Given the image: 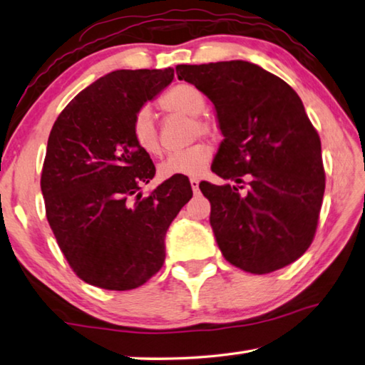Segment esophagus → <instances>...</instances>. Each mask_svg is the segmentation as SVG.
Segmentation results:
<instances>
[{"instance_id": "esophagus-1", "label": "esophagus", "mask_w": 365, "mask_h": 365, "mask_svg": "<svg viewBox=\"0 0 365 365\" xmlns=\"http://www.w3.org/2000/svg\"><path fill=\"white\" fill-rule=\"evenodd\" d=\"M190 185H191V190H193V193H197V191H200V180H197V178H190Z\"/></svg>"}]
</instances>
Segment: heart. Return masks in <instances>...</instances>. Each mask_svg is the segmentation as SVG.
<instances>
[{"mask_svg": "<svg viewBox=\"0 0 365 365\" xmlns=\"http://www.w3.org/2000/svg\"><path fill=\"white\" fill-rule=\"evenodd\" d=\"M206 100L196 86L190 83H178L159 98L158 108L164 114H180L188 115L193 125H191V135H212L214 127L205 117L200 114L205 110ZM132 137L138 150L146 153L148 156H158L160 154V138L156 120L150 109H140L132 122ZM212 160V148L205 141L191 145L187 150L172 153L170 156L159 165V175L163 178L170 177H193L201 175L207 169Z\"/></svg>", "mask_w": 365, "mask_h": 365, "instance_id": "1", "label": "heart"}]
</instances>
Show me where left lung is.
Returning <instances> with one entry per match:
<instances>
[{
    "label": "left lung",
    "mask_w": 365,
    "mask_h": 365,
    "mask_svg": "<svg viewBox=\"0 0 365 365\" xmlns=\"http://www.w3.org/2000/svg\"><path fill=\"white\" fill-rule=\"evenodd\" d=\"M175 71L214 103L224 135L212 172L235 185L200 183L222 255L257 275L294 262L312 243L325 191L320 138L301 98L246 61Z\"/></svg>",
    "instance_id": "left-lung-1"
}]
</instances>
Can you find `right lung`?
Returning a JSON list of instances; mask_svg holds the SVG:
<instances>
[{"label":"right lung","instance_id":"1","mask_svg":"<svg viewBox=\"0 0 365 365\" xmlns=\"http://www.w3.org/2000/svg\"><path fill=\"white\" fill-rule=\"evenodd\" d=\"M174 78V69L114 71L73 98L54 122L41 170L46 219L78 279L114 292L138 288L165 259L170 222L193 196L169 178L141 197L154 164L132 122Z\"/></svg>","mask_w":365,"mask_h":365}]
</instances>
